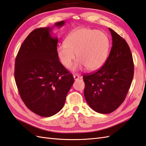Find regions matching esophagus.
<instances>
[{
  "mask_svg": "<svg viewBox=\"0 0 146 146\" xmlns=\"http://www.w3.org/2000/svg\"><path fill=\"white\" fill-rule=\"evenodd\" d=\"M80 76L79 75H78L77 74H73V78H74V80H79L80 79Z\"/></svg>",
  "mask_w": 146,
  "mask_h": 146,
  "instance_id": "obj_1",
  "label": "esophagus"
}]
</instances>
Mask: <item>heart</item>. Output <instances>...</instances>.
<instances>
[{"mask_svg": "<svg viewBox=\"0 0 146 146\" xmlns=\"http://www.w3.org/2000/svg\"><path fill=\"white\" fill-rule=\"evenodd\" d=\"M110 40L105 33L88 28L74 29L66 36L64 44L57 48V56L62 64L69 68L75 54L78 59L72 66L73 71L86 67L89 70L100 68L109 55Z\"/></svg>", "mask_w": 146, "mask_h": 146, "instance_id": "heart-1", "label": "heart"}]
</instances>
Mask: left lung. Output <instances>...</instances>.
Segmentation results:
<instances>
[{"mask_svg": "<svg viewBox=\"0 0 146 146\" xmlns=\"http://www.w3.org/2000/svg\"><path fill=\"white\" fill-rule=\"evenodd\" d=\"M112 46L104 65L96 72L83 76L84 95L92 109L100 113H109L124 101L131 84L134 63L126 40L109 28Z\"/></svg>", "mask_w": 146, "mask_h": 146, "instance_id": "left-lung-1", "label": "left lung"}]
</instances>
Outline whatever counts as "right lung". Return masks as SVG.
Here are the masks:
<instances>
[{
    "instance_id": "right-lung-1",
    "label": "right lung",
    "mask_w": 146,
    "mask_h": 146,
    "mask_svg": "<svg viewBox=\"0 0 146 146\" xmlns=\"http://www.w3.org/2000/svg\"><path fill=\"white\" fill-rule=\"evenodd\" d=\"M53 27L35 29L24 40L18 52L15 80L21 98L28 109L40 117H49L64 106L67 94L74 83L60 62L57 54L58 38L52 36Z\"/></svg>"
}]
</instances>
